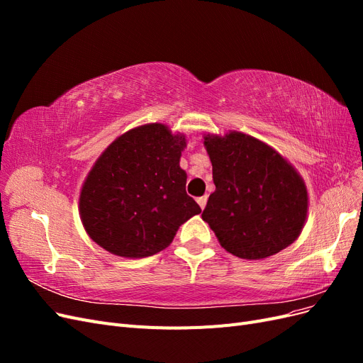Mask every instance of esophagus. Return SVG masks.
<instances>
[{"label": "esophagus", "mask_w": 363, "mask_h": 363, "mask_svg": "<svg viewBox=\"0 0 363 363\" xmlns=\"http://www.w3.org/2000/svg\"><path fill=\"white\" fill-rule=\"evenodd\" d=\"M196 203L200 204L201 208H204V207H206V203H207V195H203V196H200V199H196Z\"/></svg>", "instance_id": "34e87169"}]
</instances>
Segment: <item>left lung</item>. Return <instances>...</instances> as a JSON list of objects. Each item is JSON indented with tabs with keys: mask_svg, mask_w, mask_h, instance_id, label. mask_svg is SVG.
Listing matches in <instances>:
<instances>
[{
	"mask_svg": "<svg viewBox=\"0 0 363 363\" xmlns=\"http://www.w3.org/2000/svg\"><path fill=\"white\" fill-rule=\"evenodd\" d=\"M215 192L201 218L240 259H265L300 236L307 215L301 177L276 150L244 133L206 136Z\"/></svg>",
	"mask_w": 363,
	"mask_h": 363,
	"instance_id": "obj_1",
	"label": "left lung"
}]
</instances>
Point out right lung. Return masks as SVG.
Masks as SVG:
<instances>
[{"label": "right lung", "instance_id": "obj_1", "mask_svg": "<svg viewBox=\"0 0 363 363\" xmlns=\"http://www.w3.org/2000/svg\"><path fill=\"white\" fill-rule=\"evenodd\" d=\"M183 136L163 124L127 131L87 175L80 213L87 235L112 255L148 257L167 248L179 227L201 212L186 194Z\"/></svg>", "mask_w": 363, "mask_h": 363}]
</instances>
